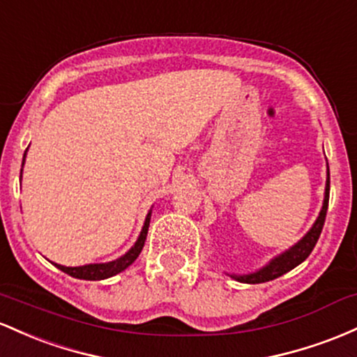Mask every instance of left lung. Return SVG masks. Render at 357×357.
<instances>
[{"label": "left lung", "instance_id": "left-lung-1", "mask_svg": "<svg viewBox=\"0 0 357 357\" xmlns=\"http://www.w3.org/2000/svg\"><path fill=\"white\" fill-rule=\"evenodd\" d=\"M329 189H331V177H329V163H327V180H326V192H324V202H322V209H320L317 219L315 222L312 224L310 229L307 231V234L300 239L298 243H295L294 246H290L288 250L280 253L278 256H275L273 259L268 261V265L261 266L259 270L251 271V273H243V275H236V273H227L231 278H234L236 282L241 283H265L270 282V280L278 278V276L285 275L287 271L294 270L295 266H298L300 263L305 261L308 258V255L312 253V250L317 244V239L322 232L324 222H326V214H327V207H329Z\"/></svg>", "mask_w": 357, "mask_h": 357}]
</instances>
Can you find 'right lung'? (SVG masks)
<instances>
[{"mask_svg": "<svg viewBox=\"0 0 357 357\" xmlns=\"http://www.w3.org/2000/svg\"><path fill=\"white\" fill-rule=\"evenodd\" d=\"M26 151H28V148H26ZM26 151H25V155H23V165H25ZM22 172H23V168H22ZM20 180H22V174H20ZM150 218H151V211H148V214L145 218V224H143L142 232H139L136 243L126 251L125 255L113 259V261L89 263V265H82V266H63V265H57V263H54V265L57 266L59 270H62L63 273L74 276V278H79V280H106V278H111V276L121 273V271H125L126 268L130 266L136 258H138L139 253H142L143 246H145V241H146Z\"/></svg>", "mask_w": 357, "mask_h": 357, "instance_id": "right-lung-1", "label": "right lung"}]
</instances>
